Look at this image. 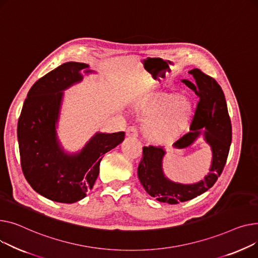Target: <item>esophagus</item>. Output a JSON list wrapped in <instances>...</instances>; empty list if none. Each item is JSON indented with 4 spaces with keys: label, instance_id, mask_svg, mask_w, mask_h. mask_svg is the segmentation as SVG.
<instances>
[{
    "label": "esophagus",
    "instance_id": "esophagus-1",
    "mask_svg": "<svg viewBox=\"0 0 258 258\" xmlns=\"http://www.w3.org/2000/svg\"><path fill=\"white\" fill-rule=\"evenodd\" d=\"M126 135L128 136V138H138V129H136L135 126H130L127 128L126 130Z\"/></svg>",
    "mask_w": 258,
    "mask_h": 258
}]
</instances>
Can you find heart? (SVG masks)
<instances>
[{"mask_svg": "<svg viewBox=\"0 0 258 258\" xmlns=\"http://www.w3.org/2000/svg\"><path fill=\"white\" fill-rule=\"evenodd\" d=\"M132 108L150 116L145 132L150 141L166 144L175 141L187 128L192 109L190 102L175 94L144 93L132 102Z\"/></svg>", "mask_w": 258, "mask_h": 258, "instance_id": "1", "label": "heart"}]
</instances>
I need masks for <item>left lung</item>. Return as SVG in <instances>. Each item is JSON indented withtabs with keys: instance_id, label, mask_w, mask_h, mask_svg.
<instances>
[{
	"instance_id": "obj_1",
	"label": "left lung",
	"mask_w": 258,
	"mask_h": 258,
	"mask_svg": "<svg viewBox=\"0 0 258 258\" xmlns=\"http://www.w3.org/2000/svg\"><path fill=\"white\" fill-rule=\"evenodd\" d=\"M196 84L188 80L182 82L200 98L190 131L179 139L173 146L184 149L199 138L201 130L204 140L213 151V161L209 173L203 180L192 184L176 183L166 178L162 171V159L165 151L162 147L149 146L143 148V158L139 164L138 175L146 191L159 202L177 204L191 200L208 190L222 174L228 157L232 140L231 120L227 109L225 96L219 83L198 69L188 72Z\"/></svg>"
}]
</instances>
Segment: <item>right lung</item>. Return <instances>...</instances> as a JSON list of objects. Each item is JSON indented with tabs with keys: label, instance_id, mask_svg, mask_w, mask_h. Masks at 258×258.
I'll list each match as a JSON object with an SVG mask.
<instances>
[{
	"label": "right lung",
	"instance_id": "obj_1",
	"mask_svg": "<svg viewBox=\"0 0 258 258\" xmlns=\"http://www.w3.org/2000/svg\"><path fill=\"white\" fill-rule=\"evenodd\" d=\"M89 66L67 62L44 75L30 88L18 122L21 165L28 183L39 195L60 203H75L93 188L105 153L125 139V132L96 133L76 154H68L56 134L63 90L92 73Z\"/></svg>",
	"mask_w": 258,
	"mask_h": 258
}]
</instances>
